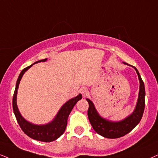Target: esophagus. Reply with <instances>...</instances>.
<instances>
[{
	"label": "esophagus",
	"mask_w": 158,
	"mask_h": 158,
	"mask_svg": "<svg viewBox=\"0 0 158 158\" xmlns=\"http://www.w3.org/2000/svg\"><path fill=\"white\" fill-rule=\"evenodd\" d=\"M80 92L81 93V95H82L83 97H87V95H89V91L88 89L87 88H85V87H83V88H81L80 89Z\"/></svg>",
	"instance_id": "1"
}]
</instances>
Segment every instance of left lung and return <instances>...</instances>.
<instances>
[{"instance_id":"obj_1","label":"left lung","mask_w":158,"mask_h":158,"mask_svg":"<svg viewBox=\"0 0 158 158\" xmlns=\"http://www.w3.org/2000/svg\"><path fill=\"white\" fill-rule=\"evenodd\" d=\"M133 67L134 68L138 74L140 87H139V98H138L135 110L126 118L119 122L109 121L103 118L98 113L93 103L89 99H86L89 103L87 115H88L89 123L92 127H93L94 131L103 137L108 138V139H117V138L124 136L127 133L131 132L142 118L145 106L144 84L136 68L134 66Z\"/></svg>"}]
</instances>
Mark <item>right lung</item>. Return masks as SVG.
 <instances>
[{
  "label": "right lung",
  "instance_id": "obj_1",
  "mask_svg": "<svg viewBox=\"0 0 158 158\" xmlns=\"http://www.w3.org/2000/svg\"><path fill=\"white\" fill-rule=\"evenodd\" d=\"M47 58L44 60H40L35 62L33 64L40 63V62H45L47 61ZM33 64L31 65L28 67L25 68L21 71L20 74H19V77H18L17 83H16L15 93H14L13 95V111L14 113H15L18 124H19L21 129L23 130V131L26 135H28L31 139H35V140L44 141V142H51V141H53L58 139L65 132V130L67 126L68 117H69L70 113H71V110L73 109V106L76 105V103L79 100L81 99L82 95L81 94H79L77 97L68 101L60 108V109L57 114L56 115L55 119L51 123L46 124V125H38L27 122L26 119L23 118V116L19 113V109H18L17 105V94L19 82H20V80L23 74Z\"/></svg>",
  "mask_w": 158,
  "mask_h": 158
}]
</instances>
